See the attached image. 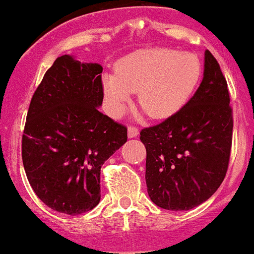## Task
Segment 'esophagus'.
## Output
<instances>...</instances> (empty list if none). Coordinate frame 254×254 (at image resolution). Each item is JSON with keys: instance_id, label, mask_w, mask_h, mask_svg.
<instances>
[{"instance_id": "esophagus-1", "label": "esophagus", "mask_w": 254, "mask_h": 254, "mask_svg": "<svg viewBox=\"0 0 254 254\" xmlns=\"http://www.w3.org/2000/svg\"><path fill=\"white\" fill-rule=\"evenodd\" d=\"M138 134H139V132H138V128H135L133 126L128 127V138H135Z\"/></svg>"}]
</instances>
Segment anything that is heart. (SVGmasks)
Wrapping results in <instances>:
<instances>
[{
	"mask_svg": "<svg viewBox=\"0 0 254 254\" xmlns=\"http://www.w3.org/2000/svg\"><path fill=\"white\" fill-rule=\"evenodd\" d=\"M201 76L197 58L169 48L142 49L117 63L116 74L102 76V89L111 115L125 111L133 92L152 119H167L189 101Z\"/></svg>",
	"mask_w": 254,
	"mask_h": 254,
	"instance_id": "1",
	"label": "heart"
}]
</instances>
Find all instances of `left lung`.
I'll list each match as a JSON object with an SVG mask.
<instances>
[{
	"mask_svg": "<svg viewBox=\"0 0 254 254\" xmlns=\"http://www.w3.org/2000/svg\"><path fill=\"white\" fill-rule=\"evenodd\" d=\"M232 128L227 82L206 50L194 96L162 124L140 130L150 200L162 209L187 211L210 199L227 172Z\"/></svg>",
	"mask_w": 254,
	"mask_h": 254,
	"instance_id": "left-lung-1",
	"label": "left lung"
}]
</instances>
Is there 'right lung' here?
I'll return each mask as SVG.
<instances>
[{
  "label": "right lung",
  "instance_id": "obj_1",
  "mask_svg": "<svg viewBox=\"0 0 254 254\" xmlns=\"http://www.w3.org/2000/svg\"><path fill=\"white\" fill-rule=\"evenodd\" d=\"M102 66L57 58L29 105L22 159L37 196L50 209L80 215L101 199V167L127 142V128L99 111Z\"/></svg>",
  "mask_w": 254,
  "mask_h": 254
}]
</instances>
